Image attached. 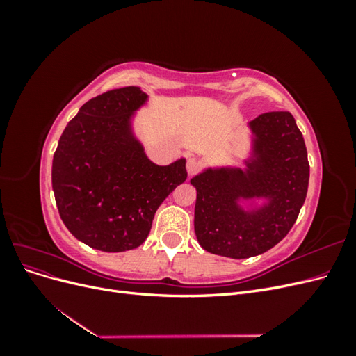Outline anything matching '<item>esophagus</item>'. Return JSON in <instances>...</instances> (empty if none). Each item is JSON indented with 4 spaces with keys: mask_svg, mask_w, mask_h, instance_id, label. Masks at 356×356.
<instances>
[{
    "mask_svg": "<svg viewBox=\"0 0 356 356\" xmlns=\"http://www.w3.org/2000/svg\"><path fill=\"white\" fill-rule=\"evenodd\" d=\"M199 169H200V161L195 157H188V160H187L188 175H195L196 172H199Z\"/></svg>",
    "mask_w": 356,
    "mask_h": 356,
    "instance_id": "esophagus-1",
    "label": "esophagus"
}]
</instances>
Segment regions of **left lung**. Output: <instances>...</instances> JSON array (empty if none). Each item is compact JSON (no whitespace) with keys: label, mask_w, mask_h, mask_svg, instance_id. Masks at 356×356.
I'll return each instance as SVG.
<instances>
[{"label":"left lung","mask_w":356,"mask_h":356,"mask_svg":"<svg viewBox=\"0 0 356 356\" xmlns=\"http://www.w3.org/2000/svg\"><path fill=\"white\" fill-rule=\"evenodd\" d=\"M250 129L252 157L246 169L209 168L190 181L197 190L196 238L211 254L250 258L268 251L288 234L306 200L307 149L293 114H260ZM239 198L268 203L245 211Z\"/></svg>","instance_id":"left-lung-1"}]
</instances>
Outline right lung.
<instances>
[{
	"mask_svg": "<svg viewBox=\"0 0 356 356\" xmlns=\"http://www.w3.org/2000/svg\"><path fill=\"white\" fill-rule=\"evenodd\" d=\"M148 96L135 86L86 102L53 156L51 186L74 238L105 252L135 250L157 208L187 179L186 159L154 165L132 132V114Z\"/></svg>",
	"mask_w": 356,
	"mask_h": 356,
	"instance_id": "add662e5",
	"label": "right lung"
}]
</instances>
